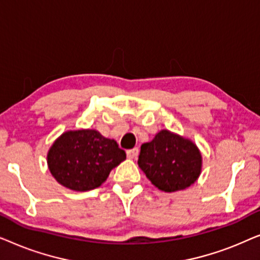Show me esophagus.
<instances>
[{
  "label": "esophagus",
  "instance_id": "obj_1",
  "mask_svg": "<svg viewBox=\"0 0 260 260\" xmlns=\"http://www.w3.org/2000/svg\"><path fill=\"white\" fill-rule=\"evenodd\" d=\"M138 152H140V150H138V148L130 149V150L126 151V156H127V157H129V158H137Z\"/></svg>",
  "mask_w": 260,
  "mask_h": 260
}]
</instances>
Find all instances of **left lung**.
<instances>
[{
	"label": "left lung",
	"instance_id": "left-lung-1",
	"mask_svg": "<svg viewBox=\"0 0 260 260\" xmlns=\"http://www.w3.org/2000/svg\"><path fill=\"white\" fill-rule=\"evenodd\" d=\"M201 154L193 142L161 130L148 143L142 144L138 166L150 182L163 191L189 187L201 173Z\"/></svg>",
	"mask_w": 260,
	"mask_h": 260
}]
</instances>
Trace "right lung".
I'll return each instance as SVG.
<instances>
[{
  "label": "right lung",
  "instance_id": "add662e5",
  "mask_svg": "<svg viewBox=\"0 0 260 260\" xmlns=\"http://www.w3.org/2000/svg\"><path fill=\"white\" fill-rule=\"evenodd\" d=\"M125 158V151L115 140L88 129L62 134L49 149L47 163L63 187L87 191L105 182L110 172Z\"/></svg>",
  "mask_w": 260,
  "mask_h": 260
}]
</instances>
